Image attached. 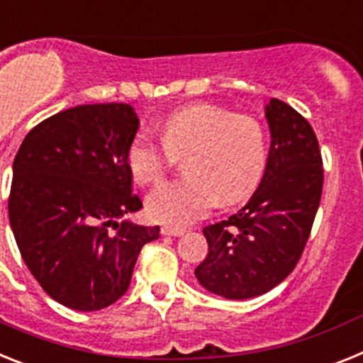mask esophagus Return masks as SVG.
Masks as SVG:
<instances>
[{
	"label": "esophagus",
	"mask_w": 363,
	"mask_h": 363,
	"mask_svg": "<svg viewBox=\"0 0 363 363\" xmlns=\"http://www.w3.org/2000/svg\"><path fill=\"white\" fill-rule=\"evenodd\" d=\"M160 234L172 235V238H181V235L186 234V230L184 228H175V226H162Z\"/></svg>",
	"instance_id": "34e87169"
}]
</instances>
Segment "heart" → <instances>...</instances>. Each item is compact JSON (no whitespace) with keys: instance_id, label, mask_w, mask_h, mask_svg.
Here are the masks:
<instances>
[{"instance_id":"obj_1","label":"heart","mask_w":363,"mask_h":363,"mask_svg":"<svg viewBox=\"0 0 363 363\" xmlns=\"http://www.w3.org/2000/svg\"><path fill=\"white\" fill-rule=\"evenodd\" d=\"M162 144L138 131L125 162L138 184L164 175L173 157L188 155L182 181L162 182L147 195L146 212L162 225H190L219 201L235 204L252 194L267 166V135L256 118L197 104L169 115L160 128Z\"/></svg>"}]
</instances>
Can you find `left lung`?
Returning <instances> with one entry per match:
<instances>
[{
    "label": "left lung",
    "mask_w": 363,
    "mask_h": 363,
    "mask_svg": "<svg viewBox=\"0 0 363 363\" xmlns=\"http://www.w3.org/2000/svg\"><path fill=\"white\" fill-rule=\"evenodd\" d=\"M270 147L256 191L234 216L203 230L208 256L197 281L226 299L272 291L294 270L321 199L323 168L313 128L277 99L264 106Z\"/></svg>",
    "instance_id": "8db88e82"
}]
</instances>
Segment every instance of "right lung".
Instances as JSON below:
<instances>
[{"instance_id": "right-lung-1", "label": "right lung", "mask_w": 363, "mask_h": 363, "mask_svg": "<svg viewBox=\"0 0 363 363\" xmlns=\"http://www.w3.org/2000/svg\"><path fill=\"white\" fill-rule=\"evenodd\" d=\"M129 104L77 106L30 129L12 164L9 219L27 269L74 311L109 307L159 226L128 219L133 195L125 155L138 131Z\"/></svg>"}]
</instances>
